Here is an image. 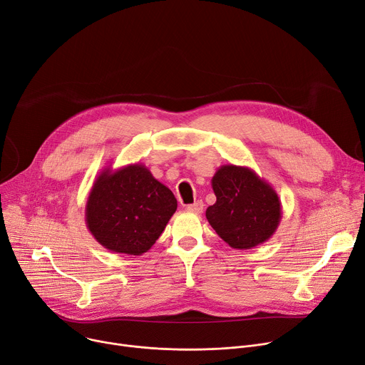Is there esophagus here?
Masks as SVG:
<instances>
[{"label": "esophagus", "instance_id": "34e87169", "mask_svg": "<svg viewBox=\"0 0 365 365\" xmlns=\"http://www.w3.org/2000/svg\"><path fill=\"white\" fill-rule=\"evenodd\" d=\"M186 210H187L189 212H193V214H201L202 210H204V202H202V201H197V202H193V204L187 205Z\"/></svg>", "mask_w": 365, "mask_h": 365}]
</instances>
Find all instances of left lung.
Segmentation results:
<instances>
[{
  "label": "left lung",
  "mask_w": 365,
  "mask_h": 365,
  "mask_svg": "<svg viewBox=\"0 0 365 365\" xmlns=\"http://www.w3.org/2000/svg\"><path fill=\"white\" fill-rule=\"evenodd\" d=\"M215 204L205 211L215 233L235 250H251L269 240L282 220L274 187L252 168L226 164L211 179Z\"/></svg>",
  "instance_id": "obj_1"
}]
</instances>
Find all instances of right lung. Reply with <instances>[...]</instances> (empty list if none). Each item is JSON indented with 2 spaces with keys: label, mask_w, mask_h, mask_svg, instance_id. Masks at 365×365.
Segmentation results:
<instances>
[{
  "label": "right lung",
  "mask_w": 365,
  "mask_h": 365,
  "mask_svg": "<svg viewBox=\"0 0 365 365\" xmlns=\"http://www.w3.org/2000/svg\"><path fill=\"white\" fill-rule=\"evenodd\" d=\"M178 210V201L140 163L96 176L85 207L91 235L111 252L142 255L151 250Z\"/></svg>",
  "instance_id": "1"
}]
</instances>
